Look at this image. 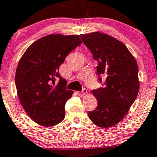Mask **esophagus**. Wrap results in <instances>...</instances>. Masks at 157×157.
<instances>
[{"instance_id":"obj_1","label":"esophagus","mask_w":157,"mask_h":157,"mask_svg":"<svg viewBox=\"0 0 157 157\" xmlns=\"http://www.w3.org/2000/svg\"><path fill=\"white\" fill-rule=\"evenodd\" d=\"M77 95H78V96H85V95L87 93V90L85 88H83L82 90L81 91V92H77Z\"/></svg>"}]
</instances>
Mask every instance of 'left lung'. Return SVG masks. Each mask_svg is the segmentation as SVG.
Returning a JSON list of instances; mask_svg holds the SVG:
<instances>
[{
	"label": "left lung",
	"mask_w": 157,
	"mask_h": 157,
	"mask_svg": "<svg viewBox=\"0 0 157 157\" xmlns=\"http://www.w3.org/2000/svg\"><path fill=\"white\" fill-rule=\"evenodd\" d=\"M98 62L97 75L104 87L92 90L98 101L89 118L101 128L117 124L125 117L138 96L140 82L136 59L122 42L99 32L80 35Z\"/></svg>",
	"instance_id": "1"
}]
</instances>
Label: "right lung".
Instances as JSON below:
<instances>
[{
	"instance_id": "obj_1",
	"label": "right lung",
	"mask_w": 157,
	"mask_h": 157,
	"mask_svg": "<svg viewBox=\"0 0 157 157\" xmlns=\"http://www.w3.org/2000/svg\"><path fill=\"white\" fill-rule=\"evenodd\" d=\"M81 43L79 35H48L29 45L21 57L15 74L17 95L26 113L40 125L53 127L64 119L65 104L74 92L66 89L59 67Z\"/></svg>"
}]
</instances>
